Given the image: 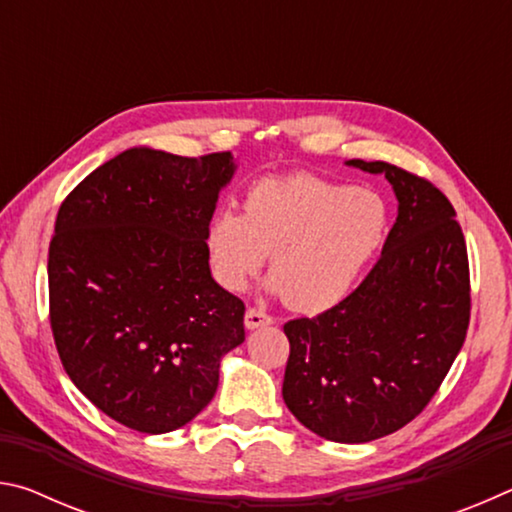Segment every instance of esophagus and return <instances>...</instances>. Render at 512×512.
I'll return each instance as SVG.
<instances>
[{
  "mask_svg": "<svg viewBox=\"0 0 512 512\" xmlns=\"http://www.w3.org/2000/svg\"><path fill=\"white\" fill-rule=\"evenodd\" d=\"M244 323L248 329H257V327H266L273 323V318L264 314L262 309H248L246 316H244Z\"/></svg>",
  "mask_w": 512,
  "mask_h": 512,
  "instance_id": "34e87169",
  "label": "esophagus"
}]
</instances>
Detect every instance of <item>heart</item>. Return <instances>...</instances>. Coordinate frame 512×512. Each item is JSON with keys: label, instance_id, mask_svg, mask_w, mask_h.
<instances>
[{"label": "heart", "instance_id": "obj_1", "mask_svg": "<svg viewBox=\"0 0 512 512\" xmlns=\"http://www.w3.org/2000/svg\"><path fill=\"white\" fill-rule=\"evenodd\" d=\"M391 207L372 189L316 176L259 180L244 214L221 210L205 230L212 275L244 291L271 257V284L287 305L323 314L350 296L384 248Z\"/></svg>", "mask_w": 512, "mask_h": 512}]
</instances>
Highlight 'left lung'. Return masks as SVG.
<instances>
[{
  "label": "left lung",
  "instance_id": "8db88e82",
  "mask_svg": "<svg viewBox=\"0 0 512 512\" xmlns=\"http://www.w3.org/2000/svg\"><path fill=\"white\" fill-rule=\"evenodd\" d=\"M397 219L341 305L284 325L291 354L282 397L300 424L332 443H370L409 424L436 395L470 325V266L456 212L429 180L388 162Z\"/></svg>",
  "mask_w": 512,
  "mask_h": 512
}]
</instances>
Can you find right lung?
<instances>
[{"instance_id":"obj_1","label":"right lung","mask_w":512,"mask_h":512,"mask_svg":"<svg viewBox=\"0 0 512 512\" xmlns=\"http://www.w3.org/2000/svg\"><path fill=\"white\" fill-rule=\"evenodd\" d=\"M232 153L135 146L94 169L56 216L49 320L74 386L142 433L185 427L212 402L221 359L244 343V302L205 250Z\"/></svg>"}]
</instances>
